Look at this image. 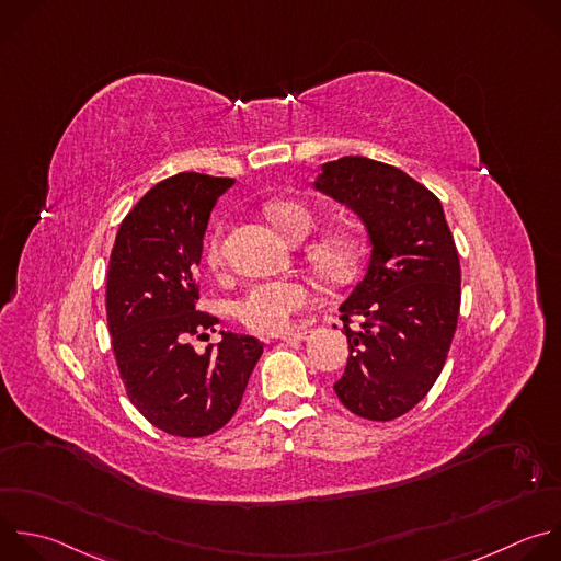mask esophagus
Listing matches in <instances>:
<instances>
[{
    "label": "esophagus",
    "instance_id": "1",
    "mask_svg": "<svg viewBox=\"0 0 561 561\" xmlns=\"http://www.w3.org/2000/svg\"><path fill=\"white\" fill-rule=\"evenodd\" d=\"M310 336V330H295V332H288V334H282L279 339L286 341V343H295V341H306Z\"/></svg>",
    "mask_w": 561,
    "mask_h": 561
}]
</instances>
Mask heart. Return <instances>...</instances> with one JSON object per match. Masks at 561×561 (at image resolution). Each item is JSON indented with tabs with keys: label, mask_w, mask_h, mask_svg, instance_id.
Returning a JSON list of instances; mask_svg holds the SVG:
<instances>
[{
	"label": "heart",
	"mask_w": 561,
	"mask_h": 561,
	"mask_svg": "<svg viewBox=\"0 0 561 561\" xmlns=\"http://www.w3.org/2000/svg\"><path fill=\"white\" fill-rule=\"evenodd\" d=\"M271 220L288 242L306 240L317 216L301 203H277L268 209ZM207 257L214 266L222 262V233L216 231L207 244ZM312 266L332 282L347 279L358 262V242L347 233H330L308 249ZM312 288L299 279H268L253 284L236 304L238 319L260 334H279L293 325L297 312L312 304Z\"/></svg>",
	"instance_id": "obj_1"
}]
</instances>
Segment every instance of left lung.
Here are the masks:
<instances>
[{"mask_svg":"<svg viewBox=\"0 0 561 561\" xmlns=\"http://www.w3.org/2000/svg\"><path fill=\"white\" fill-rule=\"evenodd\" d=\"M314 190L360 218L371 249L339 308L350 354L334 392L360 419L394 421L427 397L449 354L460 312L454 236L427 186L379 160L325 162ZM352 316L362 317L358 331Z\"/></svg>","mask_w":561,"mask_h":561,"instance_id":"obj_1","label":"left lung"}]
</instances>
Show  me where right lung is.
Listing matches in <instances>:
<instances>
[{"label":"right lung","mask_w":561,"mask_h":561,"mask_svg":"<svg viewBox=\"0 0 561 561\" xmlns=\"http://www.w3.org/2000/svg\"><path fill=\"white\" fill-rule=\"evenodd\" d=\"M233 182L196 171L158 182L121 222L110 255L105 310L125 392L153 427L180 438L233 419L264 350L233 332L205 354L192 345L220 321L196 308L198 264L209 216Z\"/></svg>","instance_id":"right-lung-1"}]
</instances>
